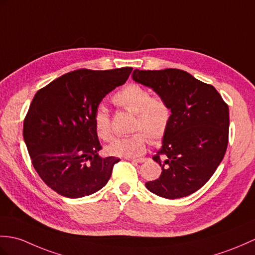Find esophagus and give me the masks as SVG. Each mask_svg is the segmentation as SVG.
Masks as SVG:
<instances>
[{"mask_svg": "<svg viewBox=\"0 0 255 255\" xmlns=\"http://www.w3.org/2000/svg\"><path fill=\"white\" fill-rule=\"evenodd\" d=\"M129 161H132V162H137V163H143L145 162V158L144 157H141V158H128Z\"/></svg>", "mask_w": 255, "mask_h": 255, "instance_id": "34e87169", "label": "esophagus"}]
</instances>
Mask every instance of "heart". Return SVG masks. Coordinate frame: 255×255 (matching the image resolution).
<instances>
[{"label": "heart", "mask_w": 255, "mask_h": 255, "mask_svg": "<svg viewBox=\"0 0 255 255\" xmlns=\"http://www.w3.org/2000/svg\"><path fill=\"white\" fill-rule=\"evenodd\" d=\"M113 102L118 108L134 114L132 131L130 137L116 138L106 146L110 155L120 157H135L144 154L149 139L152 142L161 141L166 134L171 111L167 101L161 97H152L146 88L138 84H129L117 92ZM94 130L100 139L110 141L113 137L111 117L102 106L93 116Z\"/></svg>", "instance_id": "1"}]
</instances>
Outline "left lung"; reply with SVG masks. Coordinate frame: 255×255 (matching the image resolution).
I'll return each mask as SVG.
<instances>
[{
    "mask_svg": "<svg viewBox=\"0 0 255 255\" xmlns=\"http://www.w3.org/2000/svg\"><path fill=\"white\" fill-rule=\"evenodd\" d=\"M132 79L167 101L171 117L163 145L153 159L161 176L147 190L178 199L202 188L223 161L228 145L229 110L216 89L181 69L140 70Z\"/></svg>",
    "mask_w": 255,
    "mask_h": 255,
    "instance_id": "obj_1",
    "label": "left lung"
}]
</instances>
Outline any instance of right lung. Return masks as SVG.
I'll use <instances>...</instances> for the list:
<instances>
[{
    "label": "right lung",
    "instance_id": "right-lung-1",
    "mask_svg": "<svg viewBox=\"0 0 255 255\" xmlns=\"http://www.w3.org/2000/svg\"><path fill=\"white\" fill-rule=\"evenodd\" d=\"M131 72L77 69L35 93L22 134L35 171L52 190L77 199L108 183L121 159L99 155L102 146L93 116L106 94L125 84Z\"/></svg>",
    "mask_w": 255,
    "mask_h": 255
}]
</instances>
